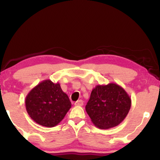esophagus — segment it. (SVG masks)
Segmentation results:
<instances>
[{"instance_id": "obj_1", "label": "esophagus", "mask_w": 160, "mask_h": 160, "mask_svg": "<svg viewBox=\"0 0 160 160\" xmlns=\"http://www.w3.org/2000/svg\"><path fill=\"white\" fill-rule=\"evenodd\" d=\"M83 103H84V102H83L82 100H78L76 102H75L74 105L76 106H83Z\"/></svg>"}]
</instances>
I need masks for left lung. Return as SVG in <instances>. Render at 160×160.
<instances>
[{
  "label": "left lung",
  "mask_w": 160,
  "mask_h": 160,
  "mask_svg": "<svg viewBox=\"0 0 160 160\" xmlns=\"http://www.w3.org/2000/svg\"><path fill=\"white\" fill-rule=\"evenodd\" d=\"M130 107L131 98L127 92L117 84L109 83L92 89L86 111L95 126L109 129L125 119Z\"/></svg>",
  "instance_id": "1"
}]
</instances>
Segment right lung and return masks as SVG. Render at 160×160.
Wrapping results in <instances>:
<instances>
[{"mask_svg":"<svg viewBox=\"0 0 160 160\" xmlns=\"http://www.w3.org/2000/svg\"><path fill=\"white\" fill-rule=\"evenodd\" d=\"M26 110L37 124L47 128L58 125L71 107L68 96L60 84L51 80L43 81L29 92L25 98Z\"/></svg>","mask_w":160,"mask_h":160,"instance_id":"1","label":"right lung"}]
</instances>
